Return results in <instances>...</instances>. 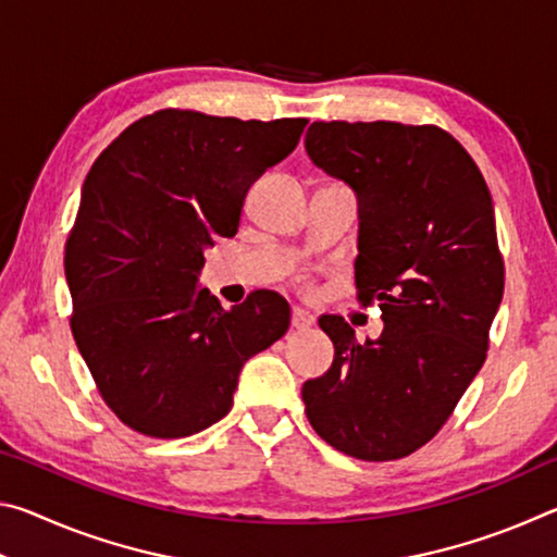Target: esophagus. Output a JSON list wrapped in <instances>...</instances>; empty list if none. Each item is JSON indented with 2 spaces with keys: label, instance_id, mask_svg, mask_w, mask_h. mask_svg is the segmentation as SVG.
<instances>
[{
  "label": "esophagus",
  "instance_id": "esophagus-1",
  "mask_svg": "<svg viewBox=\"0 0 557 557\" xmlns=\"http://www.w3.org/2000/svg\"><path fill=\"white\" fill-rule=\"evenodd\" d=\"M292 326H295V329L314 326V314L307 312V309H301V307H295V309H292Z\"/></svg>",
  "mask_w": 557,
  "mask_h": 557
}]
</instances>
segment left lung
<instances>
[{"instance_id": "8db88e82", "label": "left lung", "mask_w": 557, "mask_h": 557, "mask_svg": "<svg viewBox=\"0 0 557 557\" xmlns=\"http://www.w3.org/2000/svg\"><path fill=\"white\" fill-rule=\"evenodd\" d=\"M305 149L356 194L358 299L383 309L381 336L366 342L344 317L319 319L334 363L301 385L309 425L348 457H408L484 366L504 295L492 194L467 149L432 125L314 122Z\"/></svg>"}]
</instances>
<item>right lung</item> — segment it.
Wrapping results in <instances>:
<instances>
[{"label":"right lung","instance_id":"add662e5","mask_svg":"<svg viewBox=\"0 0 557 557\" xmlns=\"http://www.w3.org/2000/svg\"><path fill=\"white\" fill-rule=\"evenodd\" d=\"M305 127V117L159 110L90 166L65 243L71 329L127 428L162 440L211 428L228 414L245 361L285 336L289 305L277 292L223 309L199 275L213 235H235L248 188Z\"/></svg>","mask_w":557,"mask_h":557}]
</instances>
